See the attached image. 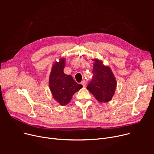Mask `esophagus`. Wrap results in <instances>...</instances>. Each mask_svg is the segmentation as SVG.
<instances>
[{"label": "esophagus", "mask_w": 154, "mask_h": 154, "mask_svg": "<svg viewBox=\"0 0 154 154\" xmlns=\"http://www.w3.org/2000/svg\"><path fill=\"white\" fill-rule=\"evenodd\" d=\"M86 84H87V82L85 81V80H83V81H82V82H81V84H82L84 87H85Z\"/></svg>", "instance_id": "34e87169"}]
</instances>
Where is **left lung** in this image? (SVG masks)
Returning a JSON list of instances; mask_svg holds the SVG:
<instances>
[{"instance_id": "1", "label": "left lung", "mask_w": 154, "mask_h": 154, "mask_svg": "<svg viewBox=\"0 0 154 154\" xmlns=\"http://www.w3.org/2000/svg\"><path fill=\"white\" fill-rule=\"evenodd\" d=\"M92 60L94 62V75L87 88L99 102H108L115 94L117 87L116 77L110 67L103 65L102 60L95 58Z\"/></svg>"}]
</instances>
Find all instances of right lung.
Here are the masks:
<instances>
[{
    "mask_svg": "<svg viewBox=\"0 0 154 154\" xmlns=\"http://www.w3.org/2000/svg\"><path fill=\"white\" fill-rule=\"evenodd\" d=\"M65 66V58H60L59 62L55 61L53 63L48 81L54 99L62 106L68 104L73 95L83 87L81 84L75 82L71 75L64 74Z\"/></svg>",
    "mask_w": 154,
    "mask_h": 154,
    "instance_id": "right-lung-1",
    "label": "right lung"
}]
</instances>
